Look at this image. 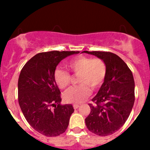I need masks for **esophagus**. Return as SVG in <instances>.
Here are the masks:
<instances>
[{"label": "esophagus", "mask_w": 150, "mask_h": 150, "mask_svg": "<svg viewBox=\"0 0 150 150\" xmlns=\"http://www.w3.org/2000/svg\"><path fill=\"white\" fill-rule=\"evenodd\" d=\"M79 106H79L78 104H74V105H73V108H74V109H77V108H78Z\"/></svg>", "instance_id": "obj_1"}]
</instances>
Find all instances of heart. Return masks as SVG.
Returning a JSON list of instances; mask_svg holds the SVG:
<instances>
[{
	"label": "heart",
	"mask_w": 150,
	"mask_h": 150,
	"mask_svg": "<svg viewBox=\"0 0 150 150\" xmlns=\"http://www.w3.org/2000/svg\"><path fill=\"white\" fill-rule=\"evenodd\" d=\"M73 75H78L80 85L70 88L63 94V99L69 104H80L89 97L91 89L97 90L104 83L107 73L105 62L99 58H92L80 56L74 58L67 64ZM54 80L61 89L68 87L71 77L68 72L57 69L54 73Z\"/></svg>",
	"instance_id": "heart-1"
}]
</instances>
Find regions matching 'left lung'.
Wrapping results in <instances>:
<instances>
[{"label":"left lung","instance_id":"left-lung-1","mask_svg":"<svg viewBox=\"0 0 150 150\" xmlns=\"http://www.w3.org/2000/svg\"><path fill=\"white\" fill-rule=\"evenodd\" d=\"M105 62L107 73L99 92L89 104L85 118L89 131L99 136L114 133L124 125L135 102V82L131 70L119 56L105 51H87Z\"/></svg>","mask_w":150,"mask_h":150}]
</instances>
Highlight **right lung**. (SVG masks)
Segmentation results:
<instances>
[{"mask_svg":"<svg viewBox=\"0 0 150 150\" xmlns=\"http://www.w3.org/2000/svg\"><path fill=\"white\" fill-rule=\"evenodd\" d=\"M79 53L53 51L37 53L20 72L18 102L22 113L34 130L47 137L63 133L74 112L71 104H61V92L54 80L56 66L67 56Z\"/></svg>","mask_w":150,"mask_h":150,"instance_id":"obj_1","label":"right lung"}]
</instances>
